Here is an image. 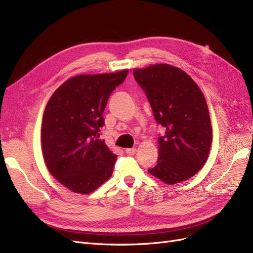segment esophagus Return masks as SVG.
<instances>
[{
	"label": "esophagus",
	"instance_id": "34e87169",
	"mask_svg": "<svg viewBox=\"0 0 253 253\" xmlns=\"http://www.w3.org/2000/svg\"><path fill=\"white\" fill-rule=\"evenodd\" d=\"M136 153V148H129V149H126V154L128 156H132Z\"/></svg>",
	"mask_w": 253,
	"mask_h": 253
}]
</instances>
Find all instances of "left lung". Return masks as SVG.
Here are the masks:
<instances>
[{"instance_id":"8db88e82","label":"left lung","mask_w":253,"mask_h":253,"mask_svg":"<svg viewBox=\"0 0 253 253\" xmlns=\"http://www.w3.org/2000/svg\"><path fill=\"white\" fill-rule=\"evenodd\" d=\"M154 118L166 128L159 136L158 162L149 173L167 183L192 177L208 158L212 127L208 106L197 84L185 72L168 64L134 70Z\"/></svg>"}]
</instances>
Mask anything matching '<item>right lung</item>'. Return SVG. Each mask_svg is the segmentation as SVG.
I'll return each instance as SVG.
<instances>
[{"label":"right lung","mask_w":253,"mask_h":253,"mask_svg":"<svg viewBox=\"0 0 253 253\" xmlns=\"http://www.w3.org/2000/svg\"><path fill=\"white\" fill-rule=\"evenodd\" d=\"M127 72L76 76L47 102L41 134L44 160L53 177L73 192H93L113 174L117 156L100 139L102 114Z\"/></svg>","instance_id":"add662e5"}]
</instances>
